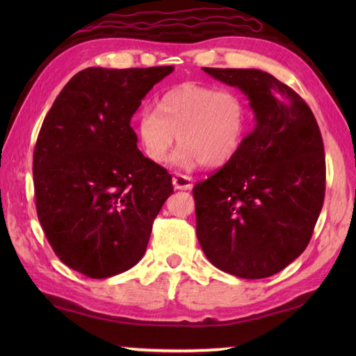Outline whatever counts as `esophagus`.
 <instances>
[{
  "label": "esophagus",
  "instance_id": "34e87169",
  "mask_svg": "<svg viewBox=\"0 0 356 356\" xmlns=\"http://www.w3.org/2000/svg\"><path fill=\"white\" fill-rule=\"evenodd\" d=\"M172 185L176 190H191L193 188V179L184 174H176L172 177Z\"/></svg>",
  "mask_w": 356,
  "mask_h": 356
}]
</instances>
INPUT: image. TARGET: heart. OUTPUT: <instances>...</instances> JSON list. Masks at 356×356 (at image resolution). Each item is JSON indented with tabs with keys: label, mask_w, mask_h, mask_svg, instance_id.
Listing matches in <instances>:
<instances>
[{
	"label": "heart",
	"mask_w": 356,
	"mask_h": 356,
	"mask_svg": "<svg viewBox=\"0 0 356 356\" xmlns=\"http://www.w3.org/2000/svg\"><path fill=\"white\" fill-rule=\"evenodd\" d=\"M248 120V105L238 92L182 83L160 95L155 111L138 114L135 135L154 163L166 160L177 138L182 146L172 156L174 165L218 168L242 147Z\"/></svg>",
	"instance_id": "1"
}]
</instances>
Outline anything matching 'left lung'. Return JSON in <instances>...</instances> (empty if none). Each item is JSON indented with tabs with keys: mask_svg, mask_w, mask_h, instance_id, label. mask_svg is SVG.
<instances>
[{
	"mask_svg": "<svg viewBox=\"0 0 356 356\" xmlns=\"http://www.w3.org/2000/svg\"><path fill=\"white\" fill-rule=\"evenodd\" d=\"M202 70L248 97L256 125L237 155L193 188L196 236L216 268L268 278L306 250L321 215V130L306 102L267 72Z\"/></svg>",
	"mask_w": 356,
	"mask_h": 356,
	"instance_id": "obj_1",
	"label": "left lung"
}]
</instances>
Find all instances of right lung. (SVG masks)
Segmentation results:
<instances>
[{
	"mask_svg": "<svg viewBox=\"0 0 356 356\" xmlns=\"http://www.w3.org/2000/svg\"><path fill=\"white\" fill-rule=\"evenodd\" d=\"M174 70L88 67L50 108L34 147L35 209L48 243L94 280L141 261L172 177L136 146L130 120Z\"/></svg>",
	"mask_w": 356,
	"mask_h": 356,
	"instance_id": "obj_1",
	"label": "right lung"
}]
</instances>
